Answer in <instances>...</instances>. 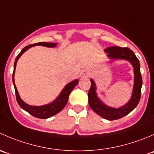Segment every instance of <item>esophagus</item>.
Segmentation results:
<instances>
[{
    "label": "esophagus",
    "mask_w": 154,
    "mask_h": 154,
    "mask_svg": "<svg viewBox=\"0 0 154 154\" xmlns=\"http://www.w3.org/2000/svg\"><path fill=\"white\" fill-rule=\"evenodd\" d=\"M85 76H86V77H89V76H90V71H86V74H85Z\"/></svg>",
    "instance_id": "34e87169"
}]
</instances>
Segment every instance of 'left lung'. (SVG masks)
I'll use <instances>...</instances> for the list:
<instances>
[{"label": "left lung", "mask_w": 154, "mask_h": 154, "mask_svg": "<svg viewBox=\"0 0 154 154\" xmlns=\"http://www.w3.org/2000/svg\"><path fill=\"white\" fill-rule=\"evenodd\" d=\"M108 53L107 56L111 59H122L128 60L133 65L134 68V86H133V95L130 101L121 108L115 109L109 107L103 104L96 94V86L94 80L91 79V87L88 91V104L91 109L103 119L109 121L117 120L122 119L133 111L139 103L142 92V78L140 72V63L139 60L135 55L133 51L128 48L110 47L104 50Z\"/></svg>", "instance_id": "1"}]
</instances>
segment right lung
<instances>
[{
	"instance_id": "add662e5",
	"label": "right lung",
	"mask_w": 154,
	"mask_h": 154,
	"mask_svg": "<svg viewBox=\"0 0 154 154\" xmlns=\"http://www.w3.org/2000/svg\"><path fill=\"white\" fill-rule=\"evenodd\" d=\"M35 45H42V46H45V47L48 48H54L57 45V43H50V42H38L35 43L33 45H29L26 46L21 50L20 54L17 56L16 59H15V63H14V70H13V74H12V82H13L14 87H15V96H16V100L18 102V105L22 108L23 109L27 111V112L29 113L31 116H34L38 119H46L50 117L55 116L56 114L60 112L65 106H66V103H67L68 97H69L70 94H71V91L74 88V87L77 85L78 83V80H75L74 81L71 82L68 84H67L63 88L62 92L59 95V97L54 100L52 103H49L48 105H45V106H29V105L27 104L24 103L20 97L19 94H18V91H17L16 86L15 85V81H14V75H15V67H16V63L19 57L25 52L27 50H28L29 48L33 47Z\"/></svg>"
}]
</instances>
